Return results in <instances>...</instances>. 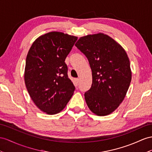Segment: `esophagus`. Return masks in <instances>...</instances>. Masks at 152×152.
Segmentation results:
<instances>
[{
	"label": "esophagus",
	"instance_id": "34e87169",
	"mask_svg": "<svg viewBox=\"0 0 152 152\" xmlns=\"http://www.w3.org/2000/svg\"><path fill=\"white\" fill-rule=\"evenodd\" d=\"M75 85L77 86V85H78V83H79V79L78 78H76L75 80Z\"/></svg>",
	"mask_w": 152,
	"mask_h": 152
}]
</instances>
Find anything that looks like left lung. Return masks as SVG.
Instances as JSON below:
<instances>
[{
  "label": "left lung",
  "mask_w": 152,
  "mask_h": 152,
  "mask_svg": "<svg viewBox=\"0 0 152 152\" xmlns=\"http://www.w3.org/2000/svg\"><path fill=\"white\" fill-rule=\"evenodd\" d=\"M75 45L86 56L92 70V86L84 95L88 107L97 115L110 114L123 102L131 82L125 50L102 33L80 37Z\"/></svg>",
  "instance_id": "left-lung-1"
}]
</instances>
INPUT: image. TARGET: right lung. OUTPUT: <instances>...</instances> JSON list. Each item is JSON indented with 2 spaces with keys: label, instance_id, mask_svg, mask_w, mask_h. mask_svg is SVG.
I'll return each mask as SVG.
<instances>
[{
  "label": "right lung",
  "instance_id": "right-lung-1",
  "mask_svg": "<svg viewBox=\"0 0 152 152\" xmlns=\"http://www.w3.org/2000/svg\"><path fill=\"white\" fill-rule=\"evenodd\" d=\"M77 39L61 32H49L37 38L29 50L25 84L35 105L47 114L63 110L75 90L65 60Z\"/></svg>",
  "mask_w": 152,
  "mask_h": 152
}]
</instances>
